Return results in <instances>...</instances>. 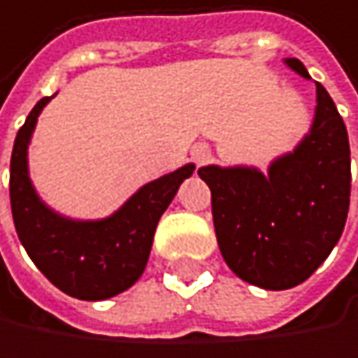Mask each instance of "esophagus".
Here are the masks:
<instances>
[{
  "mask_svg": "<svg viewBox=\"0 0 358 358\" xmlns=\"http://www.w3.org/2000/svg\"><path fill=\"white\" fill-rule=\"evenodd\" d=\"M192 156L196 158V162H198V164H202L204 160H208V156H210V150H208V145H204V143H198V145H194V150H192Z\"/></svg>",
  "mask_w": 358,
  "mask_h": 358,
  "instance_id": "obj_1",
  "label": "esophagus"
}]
</instances>
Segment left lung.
Returning <instances> with one entry per match:
<instances>
[{"instance_id": "left-lung-1", "label": "left lung", "mask_w": 358, "mask_h": 358, "mask_svg": "<svg viewBox=\"0 0 358 358\" xmlns=\"http://www.w3.org/2000/svg\"><path fill=\"white\" fill-rule=\"evenodd\" d=\"M283 64L310 79L304 64ZM213 194V221L221 255L240 279L263 289L306 281L338 244L350 204V145L342 116L317 83L308 133L292 152L257 166L198 169Z\"/></svg>"}]
</instances>
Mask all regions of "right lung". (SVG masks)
Listing matches in <instances>:
<instances>
[{
    "mask_svg": "<svg viewBox=\"0 0 358 358\" xmlns=\"http://www.w3.org/2000/svg\"><path fill=\"white\" fill-rule=\"evenodd\" d=\"M52 97L37 101L14 141L10 202L16 234L31 261L58 289L79 300H106L129 289L141 277L156 225L196 164L187 162L141 185L103 219L64 217L41 200L29 173V143L37 118Z\"/></svg>",
    "mask_w": 358,
    "mask_h": 358,
    "instance_id": "add662e5",
    "label": "right lung"
}]
</instances>
